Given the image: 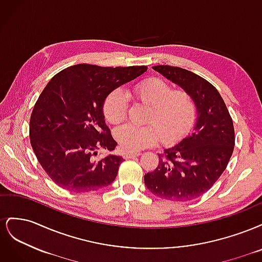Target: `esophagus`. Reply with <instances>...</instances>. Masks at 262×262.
I'll return each instance as SVG.
<instances>
[{
  "instance_id": "34e87169",
  "label": "esophagus",
  "mask_w": 262,
  "mask_h": 262,
  "mask_svg": "<svg viewBox=\"0 0 262 262\" xmlns=\"http://www.w3.org/2000/svg\"><path fill=\"white\" fill-rule=\"evenodd\" d=\"M140 153H129V152H125L123 153V157L125 158V160H130V158H133L136 156H139Z\"/></svg>"
}]
</instances>
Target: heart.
<instances>
[{
	"label": "heart",
	"instance_id": "b5f03b06",
	"mask_svg": "<svg viewBox=\"0 0 262 262\" xmlns=\"http://www.w3.org/2000/svg\"><path fill=\"white\" fill-rule=\"evenodd\" d=\"M137 97L150 106L148 124H124L119 126L115 138L124 150L136 152L154 145L158 139L172 144L186 137L195 120V104L185 91H173L162 78L152 77L140 83L134 90ZM128 112V99L122 91H115L106 98L104 115L113 124L122 122Z\"/></svg>",
	"mask_w": 262,
	"mask_h": 262
}]
</instances>
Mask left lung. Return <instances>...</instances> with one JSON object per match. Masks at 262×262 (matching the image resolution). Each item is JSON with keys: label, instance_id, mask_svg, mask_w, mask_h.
Masks as SVG:
<instances>
[{"label": "left lung", "instance_id": "8db88e82", "mask_svg": "<svg viewBox=\"0 0 262 262\" xmlns=\"http://www.w3.org/2000/svg\"><path fill=\"white\" fill-rule=\"evenodd\" d=\"M153 70L191 95L196 121L191 134L158 155L160 164L145 173L144 184L162 199L193 200L207 192L226 168L235 146L233 120L217 90L203 77L170 66Z\"/></svg>", "mask_w": 262, "mask_h": 262}]
</instances>
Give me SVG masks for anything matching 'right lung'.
Returning <instances> with one entry per match:
<instances>
[{
	"instance_id": "1",
	"label": "right lung",
	"mask_w": 262,
	"mask_h": 262,
	"mask_svg": "<svg viewBox=\"0 0 262 262\" xmlns=\"http://www.w3.org/2000/svg\"><path fill=\"white\" fill-rule=\"evenodd\" d=\"M146 70L77 64L47 84L30 117L29 138L38 162L59 187L80 193L113 184L123 158H94L99 147L117 146L105 122V100Z\"/></svg>"
}]
</instances>
